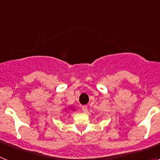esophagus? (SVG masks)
I'll list each match as a JSON object with an SVG mask.
<instances>
[{"label":"esophagus","instance_id":"1","mask_svg":"<svg viewBox=\"0 0 160 160\" xmlns=\"http://www.w3.org/2000/svg\"><path fill=\"white\" fill-rule=\"evenodd\" d=\"M87 106H82V110L83 112H87Z\"/></svg>","mask_w":160,"mask_h":160}]
</instances>
